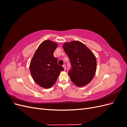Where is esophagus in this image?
<instances>
[{
    "mask_svg": "<svg viewBox=\"0 0 127 127\" xmlns=\"http://www.w3.org/2000/svg\"><path fill=\"white\" fill-rule=\"evenodd\" d=\"M63 66L64 68V70H66V65H65V64H64Z\"/></svg>",
    "mask_w": 127,
    "mask_h": 127,
    "instance_id": "obj_1",
    "label": "esophagus"
}]
</instances>
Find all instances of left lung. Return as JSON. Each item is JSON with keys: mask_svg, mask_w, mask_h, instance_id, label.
Returning <instances> with one entry per match:
<instances>
[{"mask_svg": "<svg viewBox=\"0 0 127 127\" xmlns=\"http://www.w3.org/2000/svg\"><path fill=\"white\" fill-rule=\"evenodd\" d=\"M63 48L70 59L68 75L76 85L82 87L91 82L96 70V59L90 50L82 42L73 41L64 43Z\"/></svg>", "mask_w": 127, "mask_h": 127, "instance_id": "8db88e82", "label": "left lung"}]
</instances>
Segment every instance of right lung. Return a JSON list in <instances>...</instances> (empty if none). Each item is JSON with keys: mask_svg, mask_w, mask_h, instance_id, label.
<instances>
[{"mask_svg": "<svg viewBox=\"0 0 127 127\" xmlns=\"http://www.w3.org/2000/svg\"><path fill=\"white\" fill-rule=\"evenodd\" d=\"M57 44L45 40L39 46L32 58L30 69L32 78L42 87L49 88L56 83L63 66L58 64V59L53 56Z\"/></svg>", "mask_w": 127, "mask_h": 127, "instance_id": "add662e5", "label": "right lung"}]
</instances>
